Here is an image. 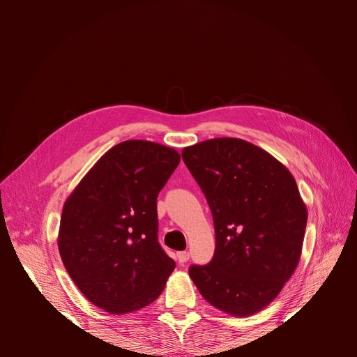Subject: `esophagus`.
I'll return each instance as SVG.
<instances>
[{
    "label": "esophagus",
    "mask_w": 357,
    "mask_h": 357,
    "mask_svg": "<svg viewBox=\"0 0 357 357\" xmlns=\"http://www.w3.org/2000/svg\"><path fill=\"white\" fill-rule=\"evenodd\" d=\"M176 257H178V260L181 261V264H185V261L190 259V253L188 252H178Z\"/></svg>",
    "instance_id": "obj_1"
}]
</instances>
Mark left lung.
I'll return each mask as SVG.
<instances>
[{
  "instance_id": "left-lung-1",
  "label": "left lung",
  "mask_w": 357,
  "mask_h": 357,
  "mask_svg": "<svg viewBox=\"0 0 357 357\" xmlns=\"http://www.w3.org/2000/svg\"><path fill=\"white\" fill-rule=\"evenodd\" d=\"M182 159L215 229L214 257L190 268L192 282L217 310L253 315L279 295L301 259L308 213L296 182L285 165L241 139L188 146Z\"/></svg>"
}]
</instances>
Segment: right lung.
I'll return each mask as SVG.
<instances>
[{"label": "right lung", "instance_id": "add662e5", "mask_svg": "<svg viewBox=\"0 0 357 357\" xmlns=\"http://www.w3.org/2000/svg\"><path fill=\"white\" fill-rule=\"evenodd\" d=\"M175 149L126 140L105 152L66 198L58 248L93 305L127 314L152 304L175 269L158 241L156 199L179 165Z\"/></svg>", "mask_w": 357, "mask_h": 357}]
</instances>
